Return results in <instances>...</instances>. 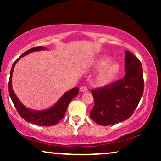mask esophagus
I'll return each mask as SVG.
<instances>
[{
	"label": "esophagus",
	"instance_id": "1",
	"mask_svg": "<svg viewBox=\"0 0 161 161\" xmlns=\"http://www.w3.org/2000/svg\"><path fill=\"white\" fill-rule=\"evenodd\" d=\"M80 91L82 92H86L88 91V89L86 86H81L80 88Z\"/></svg>",
	"mask_w": 161,
	"mask_h": 161
}]
</instances>
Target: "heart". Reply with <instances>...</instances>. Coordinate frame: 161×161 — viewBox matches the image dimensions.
I'll list each match as a JSON object with an SVG mask.
<instances>
[{"instance_id":"1","label":"heart","mask_w":161,"mask_h":161,"mask_svg":"<svg viewBox=\"0 0 161 161\" xmlns=\"http://www.w3.org/2000/svg\"><path fill=\"white\" fill-rule=\"evenodd\" d=\"M109 62V58H101L97 61V67L99 68V69H103V68H104L105 66L108 64ZM119 69V65L117 64L114 63L108 65L106 68L103 69L102 71L99 73L97 75V81L100 83H102V84L110 82V81L116 76V75L117 74Z\"/></svg>"}]
</instances>
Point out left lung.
I'll return each instance as SVG.
<instances>
[{"label":"left lung","mask_w":161,"mask_h":161,"mask_svg":"<svg viewBox=\"0 0 161 161\" xmlns=\"http://www.w3.org/2000/svg\"><path fill=\"white\" fill-rule=\"evenodd\" d=\"M126 74L124 78L105 86L92 90L94 105L90 117L107 126L127 120L132 116L144 93V77L139 59L125 52Z\"/></svg>","instance_id":"8db88e82"}]
</instances>
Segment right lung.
I'll return each mask as SVG.
<instances>
[{
    "label": "right lung",
    "instance_id": "right-lung-1",
    "mask_svg": "<svg viewBox=\"0 0 161 161\" xmlns=\"http://www.w3.org/2000/svg\"><path fill=\"white\" fill-rule=\"evenodd\" d=\"M45 48L39 46V47H33L31 49L27 50L24 53L14 61L13 64L12 69L10 72L9 81H8V92H9L10 97L12 99L13 104H14L15 108L17 109V112L19 114L23 119H25L26 122L32 123L40 126H53V125H56L64 116L65 112L67 111V108L69 105V103L71 102L72 99L78 95L79 89L78 88H73V89L69 90L67 93H65L61 97V98L58 101L54 106H53L50 108L45 110V111H34L26 108L24 105L20 103V101L18 100L17 96L15 95L14 91L12 89V77L13 70L15 66V64L19 60L21 57H23L25 55H27L31 52L39 51V50H45Z\"/></svg>",
    "mask_w": 161,
    "mask_h": 161
}]
</instances>
